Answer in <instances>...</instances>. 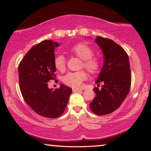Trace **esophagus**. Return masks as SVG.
I'll return each mask as SVG.
<instances>
[{
	"label": "esophagus",
	"mask_w": 151,
	"mask_h": 151,
	"mask_svg": "<svg viewBox=\"0 0 151 151\" xmlns=\"http://www.w3.org/2000/svg\"><path fill=\"white\" fill-rule=\"evenodd\" d=\"M81 91V89H79V88H73V92H80Z\"/></svg>",
	"instance_id": "1"
}]
</instances>
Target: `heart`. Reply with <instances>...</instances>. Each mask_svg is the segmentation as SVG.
I'll return each mask as SVG.
<instances>
[{"instance_id":"b5f03b06","label":"heart","mask_w":151,"mask_h":151,"mask_svg":"<svg viewBox=\"0 0 151 151\" xmlns=\"http://www.w3.org/2000/svg\"><path fill=\"white\" fill-rule=\"evenodd\" d=\"M71 53L82 59L81 66L86 68L89 73L96 74L99 72L101 68L100 61L93 57V50L88 44L80 43L76 44L69 49ZM53 64L55 68L59 71L65 70L66 60L65 56L59 54L54 58ZM87 79V74L83 70L69 72L62 77V81L65 85L72 88L80 87L81 83Z\"/></svg>"}]
</instances>
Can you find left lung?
Masks as SVG:
<instances>
[{"mask_svg":"<svg viewBox=\"0 0 151 151\" xmlns=\"http://www.w3.org/2000/svg\"><path fill=\"white\" fill-rule=\"evenodd\" d=\"M96 42L104 55V63L96 81L100 89L93 88L96 96L90 108L96 115H106L120 107L129 93L131 72L128 54L122 47L109 39L97 37Z\"/></svg>","mask_w":151,"mask_h":151,"instance_id":"1","label":"left lung"}]
</instances>
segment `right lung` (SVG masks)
Here are the masks:
<instances>
[{
    "instance_id": "right-lung-1",
    "label": "right lung",
    "mask_w": 151,
    "mask_h": 151,
    "mask_svg": "<svg viewBox=\"0 0 151 151\" xmlns=\"http://www.w3.org/2000/svg\"><path fill=\"white\" fill-rule=\"evenodd\" d=\"M58 42L47 40L33 46L20 62L19 87L24 101L34 112L43 117L55 118L62 114L72 89L61 84L55 90L48 88L49 81L56 78L53 64L54 49Z\"/></svg>"
}]
</instances>
